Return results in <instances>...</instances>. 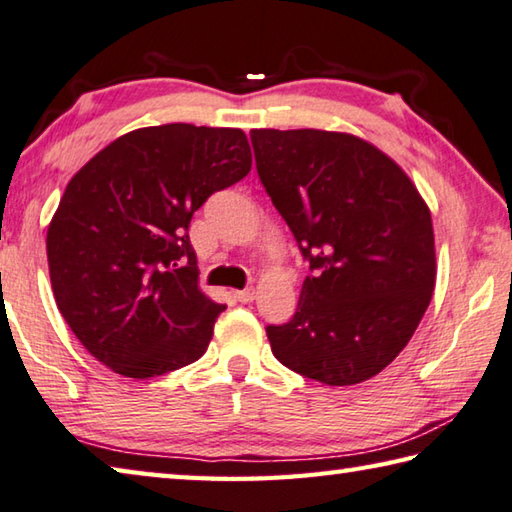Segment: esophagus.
Returning <instances> with one entry per match:
<instances>
[{
    "instance_id": "34e87169",
    "label": "esophagus",
    "mask_w": 512,
    "mask_h": 512,
    "mask_svg": "<svg viewBox=\"0 0 512 512\" xmlns=\"http://www.w3.org/2000/svg\"><path fill=\"white\" fill-rule=\"evenodd\" d=\"M236 299L240 301V303H251L256 299V290L254 288H247V290H238L236 292Z\"/></svg>"
}]
</instances>
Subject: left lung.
I'll list each match as a JSON object with an SVG mask.
<instances>
[{"label":"left lung","mask_w":512,"mask_h":512,"mask_svg":"<svg viewBox=\"0 0 512 512\" xmlns=\"http://www.w3.org/2000/svg\"><path fill=\"white\" fill-rule=\"evenodd\" d=\"M251 143L265 191L315 270L292 321L267 326L274 357L330 387L375 378L432 301L427 202L396 161L355 134L251 130Z\"/></svg>","instance_id":"obj_1"}]
</instances>
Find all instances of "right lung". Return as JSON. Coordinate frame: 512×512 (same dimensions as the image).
<instances>
[{"label":"right lung","mask_w":512,"mask_h":512,"mask_svg":"<svg viewBox=\"0 0 512 512\" xmlns=\"http://www.w3.org/2000/svg\"><path fill=\"white\" fill-rule=\"evenodd\" d=\"M249 170L240 128L166 123L121 134L69 179L47 229L51 290L107 369L146 380L204 355L224 306L197 285L186 231Z\"/></svg>","instance_id":"right-lung-1"}]
</instances>
